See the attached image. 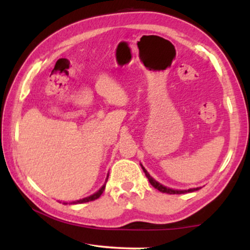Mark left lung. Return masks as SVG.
Returning <instances> with one entry per match:
<instances>
[{
    "label": "left lung",
    "instance_id": "1",
    "mask_svg": "<svg viewBox=\"0 0 250 250\" xmlns=\"http://www.w3.org/2000/svg\"><path fill=\"white\" fill-rule=\"evenodd\" d=\"M141 166H142V165H141ZM142 169H143V172L146 173V176L148 177L150 184H151V186H152L153 188H156L157 190H159L160 192L169 193V194H181V193H187V192H193V191H197V190L200 189V188H193V189H189V190H174V189H169V188L164 187L163 184H160V183L157 182L156 180H153L152 177L150 176V174H149L148 172H146V168H145V167H143V166H142Z\"/></svg>",
    "mask_w": 250,
    "mask_h": 250
}]
</instances>
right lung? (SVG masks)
Wrapping results in <instances>:
<instances>
[{
    "instance_id": "right-lung-1",
    "label": "right lung",
    "mask_w": 250,
    "mask_h": 250,
    "mask_svg": "<svg viewBox=\"0 0 250 250\" xmlns=\"http://www.w3.org/2000/svg\"><path fill=\"white\" fill-rule=\"evenodd\" d=\"M107 180H108V176H107ZM105 182H107V181H105ZM104 188H105V184H104L101 189L99 190V191H97V192H95V193L92 194V196L86 197V198H83V199H80V200H76V201H73V203H71V204H83V203H88V201L98 199V198L102 194V192H104ZM64 204H66V203H64Z\"/></svg>"
}]
</instances>
